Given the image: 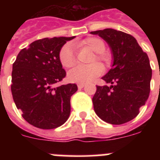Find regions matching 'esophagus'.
Segmentation results:
<instances>
[{
  "label": "esophagus",
  "instance_id": "obj_1",
  "mask_svg": "<svg viewBox=\"0 0 160 160\" xmlns=\"http://www.w3.org/2000/svg\"><path fill=\"white\" fill-rule=\"evenodd\" d=\"M85 86H86V84H85V83H78V89L83 88Z\"/></svg>",
  "mask_w": 160,
  "mask_h": 160
}]
</instances>
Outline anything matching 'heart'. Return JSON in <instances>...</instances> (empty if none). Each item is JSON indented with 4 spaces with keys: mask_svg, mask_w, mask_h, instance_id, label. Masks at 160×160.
<instances>
[{
    "mask_svg": "<svg viewBox=\"0 0 160 160\" xmlns=\"http://www.w3.org/2000/svg\"><path fill=\"white\" fill-rule=\"evenodd\" d=\"M80 48H88L95 53L91 60V63L95 61L107 65L110 62L109 55L104 53L106 49L105 43L102 39L95 37H90L76 43ZM59 60L65 68H70L77 63L74 48L71 44H66L59 52ZM103 72V67L99 63H94L88 66H77L68 73V79L72 82L87 83L91 82L99 76Z\"/></svg>",
    "mask_w": 160,
    "mask_h": 160,
    "instance_id": "b5f03b06",
    "label": "heart"
}]
</instances>
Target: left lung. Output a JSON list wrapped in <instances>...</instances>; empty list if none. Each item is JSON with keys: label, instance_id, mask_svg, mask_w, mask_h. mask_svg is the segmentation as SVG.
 <instances>
[{"label": "left lung", "instance_id": "obj_1", "mask_svg": "<svg viewBox=\"0 0 160 160\" xmlns=\"http://www.w3.org/2000/svg\"><path fill=\"white\" fill-rule=\"evenodd\" d=\"M107 42L113 54L112 68L102 78L108 86H96L92 98L102 120L120 125L135 118L150 94L152 70L148 56L131 35L113 29L90 32Z\"/></svg>", "mask_w": 160, "mask_h": 160}]
</instances>
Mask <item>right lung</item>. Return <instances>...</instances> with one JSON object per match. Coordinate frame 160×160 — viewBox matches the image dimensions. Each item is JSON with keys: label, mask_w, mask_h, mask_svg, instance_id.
Here are the masks:
<instances>
[{"label": "right lung", "mask_w": 160, "mask_h": 160, "mask_svg": "<svg viewBox=\"0 0 160 160\" xmlns=\"http://www.w3.org/2000/svg\"><path fill=\"white\" fill-rule=\"evenodd\" d=\"M74 38L35 41L19 52L12 64V98L25 121L36 128L54 129L70 116V97L78 90L77 85H54L66 75L59 52L67 41Z\"/></svg>", "instance_id": "right-lung-1"}]
</instances>
